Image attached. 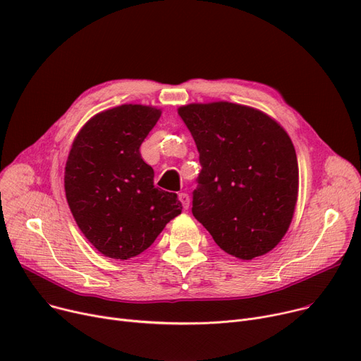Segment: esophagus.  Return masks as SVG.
Segmentation results:
<instances>
[{
    "label": "esophagus",
    "instance_id": "34e87169",
    "mask_svg": "<svg viewBox=\"0 0 361 361\" xmlns=\"http://www.w3.org/2000/svg\"><path fill=\"white\" fill-rule=\"evenodd\" d=\"M178 199H180V202L183 203V207H184V209H187L188 204H190V197H188V195H185V193H180V195H178Z\"/></svg>",
    "mask_w": 361,
    "mask_h": 361
}]
</instances>
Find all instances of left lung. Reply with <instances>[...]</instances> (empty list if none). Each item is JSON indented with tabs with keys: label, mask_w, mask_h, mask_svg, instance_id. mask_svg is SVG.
Segmentation results:
<instances>
[{
	"label": "left lung",
	"mask_w": 361,
	"mask_h": 361,
	"mask_svg": "<svg viewBox=\"0 0 361 361\" xmlns=\"http://www.w3.org/2000/svg\"><path fill=\"white\" fill-rule=\"evenodd\" d=\"M202 171L192 212L219 247L241 260L267 255L286 235L298 196L294 145L275 120L231 102L178 108Z\"/></svg>",
	"instance_id": "8db88e82"
}]
</instances>
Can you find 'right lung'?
<instances>
[{
  "instance_id": "add662e5",
  "label": "right lung",
  "mask_w": 361,
  "mask_h": 361,
  "mask_svg": "<svg viewBox=\"0 0 361 361\" xmlns=\"http://www.w3.org/2000/svg\"><path fill=\"white\" fill-rule=\"evenodd\" d=\"M161 114L133 104L102 111L71 145L66 197L80 231L106 257L140 255L181 214L177 195L154 185V169L139 150Z\"/></svg>"
}]
</instances>
